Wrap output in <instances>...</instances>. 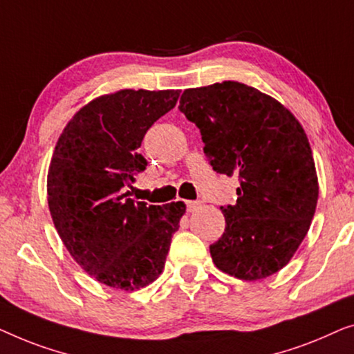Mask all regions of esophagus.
<instances>
[{
	"label": "esophagus",
	"instance_id": "obj_1",
	"mask_svg": "<svg viewBox=\"0 0 354 354\" xmlns=\"http://www.w3.org/2000/svg\"><path fill=\"white\" fill-rule=\"evenodd\" d=\"M186 207H187V212H194V210H197L198 207H201V202L187 201V202H186Z\"/></svg>",
	"mask_w": 354,
	"mask_h": 354
}]
</instances>
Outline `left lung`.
<instances>
[{
  "mask_svg": "<svg viewBox=\"0 0 354 354\" xmlns=\"http://www.w3.org/2000/svg\"><path fill=\"white\" fill-rule=\"evenodd\" d=\"M179 111L201 129L213 170L241 181L236 205L221 207L213 263L242 281L274 274L305 239L319 196L305 129L274 97L231 80L184 89Z\"/></svg>",
  "mask_w": 354,
  "mask_h": 354,
  "instance_id": "8db88e82",
  "label": "left lung"
}]
</instances>
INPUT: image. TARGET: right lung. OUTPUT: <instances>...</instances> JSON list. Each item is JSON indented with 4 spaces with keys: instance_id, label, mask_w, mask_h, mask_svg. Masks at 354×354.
Instances as JSON below:
<instances>
[{
    "instance_id": "right-lung-1",
    "label": "right lung",
    "mask_w": 354,
    "mask_h": 354,
    "mask_svg": "<svg viewBox=\"0 0 354 354\" xmlns=\"http://www.w3.org/2000/svg\"><path fill=\"white\" fill-rule=\"evenodd\" d=\"M178 89H120L83 106L57 139L48 205L61 241L84 272L133 292L162 274L183 202L147 205L128 197L146 170L142 138L176 106Z\"/></svg>"
}]
</instances>
